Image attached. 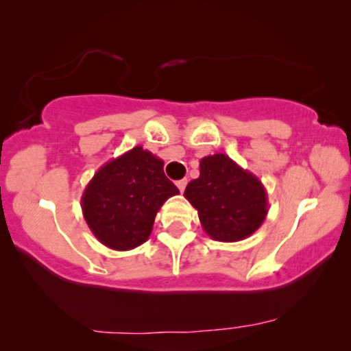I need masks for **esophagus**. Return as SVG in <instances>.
<instances>
[{"mask_svg": "<svg viewBox=\"0 0 351 351\" xmlns=\"http://www.w3.org/2000/svg\"><path fill=\"white\" fill-rule=\"evenodd\" d=\"M186 184H187V180H180V181H176V187H178V189H180L181 192L186 189Z\"/></svg>", "mask_w": 351, "mask_h": 351, "instance_id": "obj_1", "label": "esophagus"}]
</instances>
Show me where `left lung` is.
Masks as SVG:
<instances>
[{"label":"left lung","mask_w":351,"mask_h":351,"mask_svg":"<svg viewBox=\"0 0 351 351\" xmlns=\"http://www.w3.org/2000/svg\"><path fill=\"white\" fill-rule=\"evenodd\" d=\"M184 197L199 211L204 230L216 241H240L254 234L269 211L259 178L226 154L200 160V176L186 186Z\"/></svg>","instance_id":"left-lung-1"}]
</instances>
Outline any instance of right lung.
<instances>
[{
	"mask_svg": "<svg viewBox=\"0 0 351 351\" xmlns=\"http://www.w3.org/2000/svg\"><path fill=\"white\" fill-rule=\"evenodd\" d=\"M176 194L180 191L164 173V160L135 146L93 175L81 208L100 243L128 251L149 239L157 211Z\"/></svg>",
	"mask_w": 351,
	"mask_h": 351,
	"instance_id": "right-lung-1",
	"label": "right lung"
}]
</instances>
